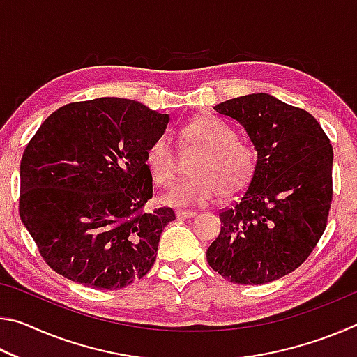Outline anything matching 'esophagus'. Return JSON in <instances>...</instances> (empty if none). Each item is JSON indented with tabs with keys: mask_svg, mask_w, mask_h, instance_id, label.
<instances>
[{
	"mask_svg": "<svg viewBox=\"0 0 357 357\" xmlns=\"http://www.w3.org/2000/svg\"><path fill=\"white\" fill-rule=\"evenodd\" d=\"M195 211H185V209H179L176 211V217L178 219H192V217H195Z\"/></svg>",
	"mask_w": 357,
	"mask_h": 357,
	"instance_id": "esophagus-1",
	"label": "esophagus"
}]
</instances>
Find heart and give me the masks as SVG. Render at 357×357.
Listing matches in <instances>:
<instances>
[{
	"label": "heart",
	"instance_id": "heart-1",
	"mask_svg": "<svg viewBox=\"0 0 357 357\" xmlns=\"http://www.w3.org/2000/svg\"><path fill=\"white\" fill-rule=\"evenodd\" d=\"M189 146L202 149L192 164V176L181 179L164 202L172 206L206 203L217 193L222 200L238 197L252 183L258 168V151L238 138V132L213 114L198 116L183 129ZM154 183L168 187L176 176V155L165 135L157 137L144 154Z\"/></svg>",
	"mask_w": 357,
	"mask_h": 357
}]
</instances>
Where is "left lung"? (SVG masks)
Listing matches in <instances>:
<instances>
[{
    "label": "left lung",
    "mask_w": 357,
    "mask_h": 357,
    "mask_svg": "<svg viewBox=\"0 0 357 357\" xmlns=\"http://www.w3.org/2000/svg\"><path fill=\"white\" fill-rule=\"evenodd\" d=\"M244 126L258 168L243 197L219 213L211 268L238 285L280 279L309 258L332 203V144L309 112L259 93L214 107Z\"/></svg>",
    "instance_id": "8db88e82"
}]
</instances>
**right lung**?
<instances>
[{
	"instance_id": "1",
	"label": "right lung",
	"mask_w": 357,
	"mask_h": 357,
	"mask_svg": "<svg viewBox=\"0 0 357 357\" xmlns=\"http://www.w3.org/2000/svg\"><path fill=\"white\" fill-rule=\"evenodd\" d=\"M170 116L100 98L53 112L20 162L19 213L44 261L66 279L119 289L153 268L172 208L144 211L149 144Z\"/></svg>"
}]
</instances>
